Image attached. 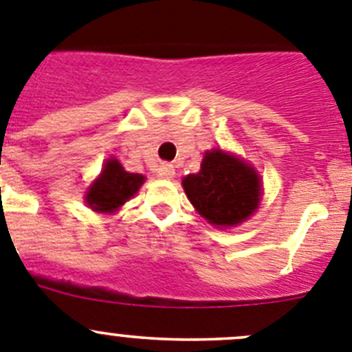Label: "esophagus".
Wrapping results in <instances>:
<instances>
[{
  "label": "esophagus",
  "instance_id": "34e87169",
  "mask_svg": "<svg viewBox=\"0 0 352 352\" xmlns=\"http://www.w3.org/2000/svg\"><path fill=\"white\" fill-rule=\"evenodd\" d=\"M157 175H160L161 179H173L175 168H173L172 165H168V163H165V165H161L160 168H157Z\"/></svg>",
  "mask_w": 352,
  "mask_h": 352
}]
</instances>
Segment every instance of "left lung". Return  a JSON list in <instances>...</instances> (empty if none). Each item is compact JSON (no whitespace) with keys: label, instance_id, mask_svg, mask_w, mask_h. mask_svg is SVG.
Masks as SVG:
<instances>
[{"label":"left lung","instance_id":"left-lung-1","mask_svg":"<svg viewBox=\"0 0 352 352\" xmlns=\"http://www.w3.org/2000/svg\"><path fill=\"white\" fill-rule=\"evenodd\" d=\"M182 186L199 215L222 228L246 221L258 206L257 172L221 149L206 153L199 173L184 177Z\"/></svg>","mask_w":352,"mask_h":352}]
</instances>
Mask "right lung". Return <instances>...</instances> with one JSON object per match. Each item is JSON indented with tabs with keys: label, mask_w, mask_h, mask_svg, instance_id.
Wrapping results in <instances>:
<instances>
[{
	"label": "right lung",
	"mask_w": 352,
	"mask_h": 352,
	"mask_svg": "<svg viewBox=\"0 0 352 352\" xmlns=\"http://www.w3.org/2000/svg\"><path fill=\"white\" fill-rule=\"evenodd\" d=\"M142 184V175L128 173L120 161L111 157L87 192V203L95 212H114L135 195Z\"/></svg>",
	"instance_id": "obj_1"
}]
</instances>
